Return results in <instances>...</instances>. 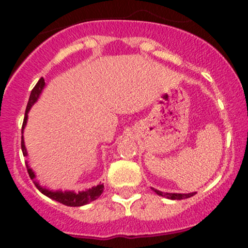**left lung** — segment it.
<instances>
[{
	"label": "left lung",
	"instance_id": "left-lung-1",
	"mask_svg": "<svg viewBox=\"0 0 248 248\" xmlns=\"http://www.w3.org/2000/svg\"><path fill=\"white\" fill-rule=\"evenodd\" d=\"M152 191H155V193H157L161 197H166V198L171 199V201H181V199L191 198L196 194V192H192V193H164V192L158 191V189L152 188Z\"/></svg>",
	"mask_w": 248,
	"mask_h": 248
}]
</instances>
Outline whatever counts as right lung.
<instances>
[{
  "label": "right lung",
  "mask_w": 248,
  "mask_h": 248,
  "mask_svg": "<svg viewBox=\"0 0 248 248\" xmlns=\"http://www.w3.org/2000/svg\"><path fill=\"white\" fill-rule=\"evenodd\" d=\"M44 86H46V81H44L43 78L38 80V82L36 84V86L33 87V90L31 91V94H30V99L29 103H27L26 107V111H25V117H24V122H22V129H21V134L24 133V128L26 126L27 122V116H29V111L31 109V107L33 106L34 103L37 102V99L39 98V94L42 93L43 91ZM21 150H22V155L25 157H27V151L26 147H25V142H24V136H21ZM26 167H27V172H29L30 177L31 180H33L34 185H36L37 188L44 194V196L49 197L50 199H54V201L61 202V204L67 205V206H82V205H86L89 202L96 201L102 193H103V184H99L97 186L92 187V188L86 189V191H81L76 193L74 191H50V189L46 188V187H42L41 185L38 184L37 181H34L36 179V174L34 171L30 168V166L27 164L26 162Z\"/></svg>",
  "instance_id": "add662e5"
}]
</instances>
